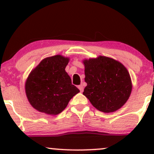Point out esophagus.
Here are the masks:
<instances>
[{"mask_svg": "<svg viewBox=\"0 0 154 154\" xmlns=\"http://www.w3.org/2000/svg\"><path fill=\"white\" fill-rule=\"evenodd\" d=\"M78 88H79V91H80V92H82L83 91V89H84V88H83L82 85H78Z\"/></svg>", "mask_w": 154, "mask_h": 154, "instance_id": "34e87169", "label": "esophagus"}]
</instances>
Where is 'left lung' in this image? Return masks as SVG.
Wrapping results in <instances>:
<instances>
[{"instance_id": "8db88e82", "label": "left lung", "mask_w": 154, "mask_h": 154, "mask_svg": "<svg viewBox=\"0 0 154 154\" xmlns=\"http://www.w3.org/2000/svg\"><path fill=\"white\" fill-rule=\"evenodd\" d=\"M83 95L95 109L114 112L127 102L132 91L130 74L122 63L106 56L85 59Z\"/></svg>"}]
</instances>
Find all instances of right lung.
I'll return each mask as SVG.
<instances>
[{"label": "right lung", "instance_id": "right-lung-1", "mask_svg": "<svg viewBox=\"0 0 154 154\" xmlns=\"http://www.w3.org/2000/svg\"><path fill=\"white\" fill-rule=\"evenodd\" d=\"M69 59L61 55L44 59L29 74L25 92L29 103L38 111L56 115L79 92L65 71Z\"/></svg>", "mask_w": 154, "mask_h": 154}]
</instances>
